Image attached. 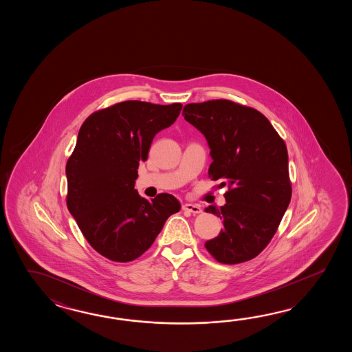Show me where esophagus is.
<instances>
[{
  "label": "esophagus",
  "mask_w": 352,
  "mask_h": 352,
  "mask_svg": "<svg viewBox=\"0 0 352 352\" xmlns=\"http://www.w3.org/2000/svg\"><path fill=\"white\" fill-rule=\"evenodd\" d=\"M182 210L188 211V212H191V214H199V212H201V208H200L199 205H196V204H184V205H182Z\"/></svg>",
  "instance_id": "34e87169"
}]
</instances>
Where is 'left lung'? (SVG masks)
I'll list each match as a JSON object with an SVG mask.
<instances>
[{"label":"left lung","instance_id":"left-lung-1","mask_svg":"<svg viewBox=\"0 0 352 352\" xmlns=\"http://www.w3.org/2000/svg\"><path fill=\"white\" fill-rule=\"evenodd\" d=\"M182 116L209 144L210 179L228 187L224 206L205 209L224 225L205 248L224 264L250 261L268 245L291 201L285 143L262 113L230 100L190 103Z\"/></svg>","mask_w":352,"mask_h":352}]
</instances>
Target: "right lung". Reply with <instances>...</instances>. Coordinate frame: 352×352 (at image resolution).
<instances>
[{
	"mask_svg": "<svg viewBox=\"0 0 352 352\" xmlns=\"http://www.w3.org/2000/svg\"><path fill=\"white\" fill-rule=\"evenodd\" d=\"M181 109V103L127 100L93 113L79 129L65 168L67 209L90 245L111 261L142 255L181 209L173 195L147 200L135 188L155 135L173 124Z\"/></svg>",
	"mask_w": 352,
	"mask_h": 352,
	"instance_id": "1",
	"label": "right lung"
}]
</instances>
